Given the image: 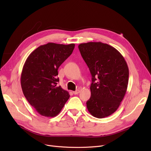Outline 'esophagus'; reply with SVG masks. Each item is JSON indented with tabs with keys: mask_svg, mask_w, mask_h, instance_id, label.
<instances>
[{
	"mask_svg": "<svg viewBox=\"0 0 151 151\" xmlns=\"http://www.w3.org/2000/svg\"><path fill=\"white\" fill-rule=\"evenodd\" d=\"M79 92H80V90H76V91H73V94H75V95L78 94Z\"/></svg>",
	"mask_w": 151,
	"mask_h": 151,
	"instance_id": "esophagus-1",
	"label": "esophagus"
}]
</instances>
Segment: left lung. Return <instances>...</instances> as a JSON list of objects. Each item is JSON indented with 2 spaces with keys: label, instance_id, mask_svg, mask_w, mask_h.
Listing matches in <instances>:
<instances>
[{
  "label": "left lung",
  "instance_id": "8db88e82",
  "mask_svg": "<svg viewBox=\"0 0 151 151\" xmlns=\"http://www.w3.org/2000/svg\"><path fill=\"white\" fill-rule=\"evenodd\" d=\"M78 48L92 75L87 108L97 118L109 116L119 106L127 89V63L119 52L106 43H81Z\"/></svg>",
  "mask_w": 151,
  "mask_h": 151
}]
</instances>
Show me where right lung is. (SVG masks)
Listing matches in <instances>:
<instances>
[{
    "label": "right lung",
    "instance_id": "add662e5",
    "mask_svg": "<svg viewBox=\"0 0 151 151\" xmlns=\"http://www.w3.org/2000/svg\"><path fill=\"white\" fill-rule=\"evenodd\" d=\"M75 45L48 43L32 52L21 76L22 92L37 112L45 117L59 114L68 100V92L60 86L58 68L72 53Z\"/></svg>",
    "mask_w": 151,
    "mask_h": 151
}]
</instances>
